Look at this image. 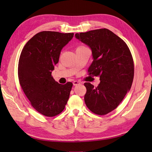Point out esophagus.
I'll return each mask as SVG.
<instances>
[{
    "mask_svg": "<svg viewBox=\"0 0 152 152\" xmlns=\"http://www.w3.org/2000/svg\"><path fill=\"white\" fill-rule=\"evenodd\" d=\"M73 86H78V85H79V84H80V82H79V81H77V80H75V81H73Z\"/></svg>",
    "mask_w": 152,
    "mask_h": 152,
    "instance_id": "1",
    "label": "esophagus"
}]
</instances>
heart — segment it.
<instances>
[{
    "label": "heart",
    "mask_w": 152,
    "mask_h": 152,
    "mask_svg": "<svg viewBox=\"0 0 152 152\" xmlns=\"http://www.w3.org/2000/svg\"><path fill=\"white\" fill-rule=\"evenodd\" d=\"M80 47H82V46H80Z\"/></svg>",
    "instance_id": "b5f03b06"
}]
</instances>
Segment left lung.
<instances>
[{
	"instance_id": "left-lung-1",
	"label": "left lung",
	"mask_w": 152,
	"mask_h": 152,
	"mask_svg": "<svg viewBox=\"0 0 152 152\" xmlns=\"http://www.w3.org/2000/svg\"><path fill=\"white\" fill-rule=\"evenodd\" d=\"M75 36L92 50L89 75L99 76L96 87L89 82L84 84L86 104L95 114H107L118 107L131 87L134 72L130 50L122 39L107 28Z\"/></svg>"
}]
</instances>
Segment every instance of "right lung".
Listing matches in <instances>:
<instances>
[{
    "instance_id": "add662e5",
    "label": "right lung",
    "mask_w": 152,
    "mask_h": 152,
    "mask_svg": "<svg viewBox=\"0 0 152 152\" xmlns=\"http://www.w3.org/2000/svg\"><path fill=\"white\" fill-rule=\"evenodd\" d=\"M73 34L40 31L28 41L21 51L18 63L20 84L32 107L45 116L60 113L70 96L73 84H59L51 73L61 50Z\"/></svg>"
}]
</instances>
